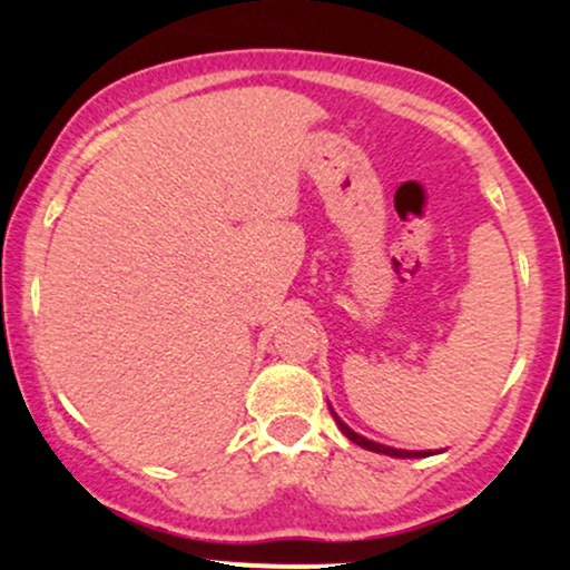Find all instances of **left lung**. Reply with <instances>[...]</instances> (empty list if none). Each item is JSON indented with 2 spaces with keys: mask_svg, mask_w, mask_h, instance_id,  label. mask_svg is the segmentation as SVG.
I'll return each instance as SVG.
<instances>
[{
  "mask_svg": "<svg viewBox=\"0 0 570 570\" xmlns=\"http://www.w3.org/2000/svg\"><path fill=\"white\" fill-rule=\"evenodd\" d=\"M330 410H332V407H330ZM332 417H335V423L340 426V431H343V434L348 436L351 442H356L358 448H364V450H372V453H383V455H394V458H426V455H431V450H396V448H389V444L372 442V440H367V436L356 434V431L345 426V423L337 417L335 410H332Z\"/></svg>",
  "mask_w": 570,
  "mask_h": 570,
  "instance_id": "obj_1",
  "label": "left lung"
}]
</instances>
